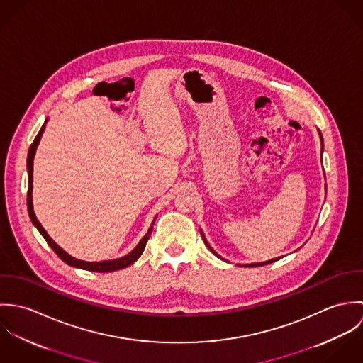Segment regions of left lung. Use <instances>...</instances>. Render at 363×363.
Listing matches in <instances>:
<instances>
[{"label": "left lung", "mask_w": 363, "mask_h": 363, "mask_svg": "<svg viewBox=\"0 0 363 363\" xmlns=\"http://www.w3.org/2000/svg\"><path fill=\"white\" fill-rule=\"evenodd\" d=\"M317 131H318V135H320V141H321V160H323V147H324V145H323V135H321V133H320V130H317ZM324 177H325V176H324ZM201 235H203V239H204V243H206V245H207L208 249H209V250H211V252H212V253H213V255H215V256H216V257H219V259H222V257H220V256H219V255H218V253H216V252H215V250H213V249H212V247H211V246H209V243H208L207 239H206V236H204V233H203V232H201ZM281 259V257H278V259H268V261H262V262H253V264H243V265H240V264H238V265H240V267H259V265H265V264H271V262H274V261H277V259ZM225 261H226V259H225Z\"/></svg>", "instance_id": "1"}]
</instances>
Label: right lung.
<instances>
[{
    "label": "right lung",
    "mask_w": 363,
    "mask_h": 363,
    "mask_svg": "<svg viewBox=\"0 0 363 363\" xmlns=\"http://www.w3.org/2000/svg\"><path fill=\"white\" fill-rule=\"evenodd\" d=\"M46 123H48V118L45 120V124L42 125L39 134L36 135L35 141L32 143L30 148H29V152H28V177H29V187H28V212H29V216H30V220L32 223L38 228V230L40 232V235L46 239L48 245L52 247L54 250V253L62 259L64 262H67L68 265L71 267H75V268H81V269H86V271H94V272H111V271H117V269H123L128 265H131L133 262H135L137 259L141 257L144 249H145V245L152 233V229H154V225H155V218L147 232V235L140 240V243L134 247V250H131L128 255H125L124 257L121 259H106V261H84V259H75L72 256H69L65 250H62L52 238L49 236V233L45 230V228L40 225V222L38 220L36 215H35V211H33V203H32V191H33V157L36 154V150H38V145L40 143V138L45 133V128H46Z\"/></svg>",
    "instance_id": "right-lung-1"
}]
</instances>
